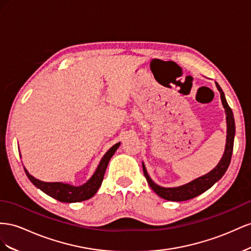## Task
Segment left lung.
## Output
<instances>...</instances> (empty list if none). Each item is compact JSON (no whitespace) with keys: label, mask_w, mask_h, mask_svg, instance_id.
<instances>
[{"label":"left lung","mask_w":251,"mask_h":251,"mask_svg":"<svg viewBox=\"0 0 251 251\" xmlns=\"http://www.w3.org/2000/svg\"><path fill=\"white\" fill-rule=\"evenodd\" d=\"M217 88L220 91L222 104L225 109L226 113V123H227V137H226V145H225V151L223 156H222L221 161L218 165L214 167L208 174H206L202 176H200L196 180H193L187 184L178 186V187H162L155 184L147 174V170L145 168L144 163H143V173L146 177V180L149 184L151 189L156 193L157 196L162 199H165L167 201H174V202H182L187 201V200L193 199L198 197L201 193L208 190L213 184H216L220 178L223 176L226 173V170L230 164L231 155L233 151V141H234V134H235V125H234V118L233 113L230 107H229L225 95L223 90L220 87V85L216 82Z\"/></svg>","instance_id":"left-lung-1"}]
</instances>
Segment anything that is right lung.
<instances>
[{
	"label": "right lung",
	"instance_id": "add662e5",
	"mask_svg": "<svg viewBox=\"0 0 251 251\" xmlns=\"http://www.w3.org/2000/svg\"><path fill=\"white\" fill-rule=\"evenodd\" d=\"M120 144L121 143H117L116 145H113L108 151L104 154L98 168L95 171V174L92 175V176L87 182L81 186H73L70 184H65L61 182H43L29 175V173H28L25 167L24 170L26 173V176L35 187H38L43 192H45L49 197L64 203H75L86 201V200L94 197L99 190L100 186H101L103 182V177L105 175L106 168L108 166V163L111 159V156L116 152V150L119 148Z\"/></svg>",
	"mask_w": 251,
	"mask_h": 251
}]
</instances>
